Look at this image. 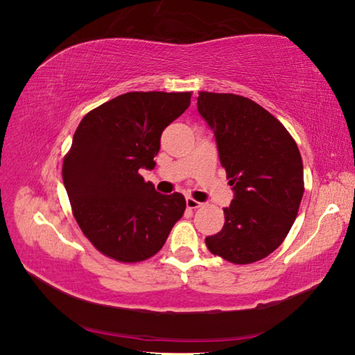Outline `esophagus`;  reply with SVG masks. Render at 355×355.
I'll use <instances>...</instances> for the list:
<instances>
[{
  "label": "esophagus",
  "instance_id": "esophagus-1",
  "mask_svg": "<svg viewBox=\"0 0 355 355\" xmlns=\"http://www.w3.org/2000/svg\"><path fill=\"white\" fill-rule=\"evenodd\" d=\"M186 207L189 209H196V208H200L202 203L197 202L196 199H192V197H188V199H186Z\"/></svg>",
  "mask_w": 355,
  "mask_h": 355
}]
</instances>
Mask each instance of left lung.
<instances>
[{
	"label": "left lung",
	"instance_id": "obj_1",
	"mask_svg": "<svg viewBox=\"0 0 355 355\" xmlns=\"http://www.w3.org/2000/svg\"><path fill=\"white\" fill-rule=\"evenodd\" d=\"M197 110L213 130L220 164L235 197L224 208L209 252L235 264L255 263L279 248L304 196V166L286 128L255 101L199 92Z\"/></svg>",
	"mask_w": 355,
	"mask_h": 355
}]
</instances>
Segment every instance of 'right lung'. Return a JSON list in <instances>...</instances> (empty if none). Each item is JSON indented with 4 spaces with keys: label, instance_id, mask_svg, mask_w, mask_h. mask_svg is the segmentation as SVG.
<instances>
[{
    "label": "right lung",
    "instance_id": "obj_1",
    "mask_svg": "<svg viewBox=\"0 0 355 355\" xmlns=\"http://www.w3.org/2000/svg\"><path fill=\"white\" fill-rule=\"evenodd\" d=\"M191 92H128L87 112L62 164L78 225L94 248L122 263L153 257L182 219L180 192L144 182L164 128L188 110Z\"/></svg>",
    "mask_w": 355,
    "mask_h": 355
}]
</instances>
